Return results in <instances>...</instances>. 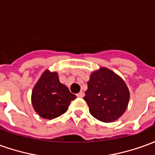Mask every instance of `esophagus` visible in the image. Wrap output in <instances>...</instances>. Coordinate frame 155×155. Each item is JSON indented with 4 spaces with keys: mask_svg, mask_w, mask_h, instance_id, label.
Segmentation results:
<instances>
[{
    "mask_svg": "<svg viewBox=\"0 0 155 155\" xmlns=\"http://www.w3.org/2000/svg\"><path fill=\"white\" fill-rule=\"evenodd\" d=\"M84 95H85V94H84V92H83V91H81V92H79L77 94V95H76V96H77V97H83V96H84Z\"/></svg>",
    "mask_w": 155,
    "mask_h": 155,
    "instance_id": "1",
    "label": "esophagus"
}]
</instances>
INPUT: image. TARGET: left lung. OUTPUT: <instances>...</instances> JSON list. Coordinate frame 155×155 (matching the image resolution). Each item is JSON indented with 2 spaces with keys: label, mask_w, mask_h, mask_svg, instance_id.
<instances>
[{
  "label": "left lung",
  "mask_w": 155,
  "mask_h": 155,
  "mask_svg": "<svg viewBox=\"0 0 155 155\" xmlns=\"http://www.w3.org/2000/svg\"><path fill=\"white\" fill-rule=\"evenodd\" d=\"M84 100L91 115L99 121L111 123L126 111L129 91L123 79L107 68L93 72Z\"/></svg>",
  "instance_id": "8db88e82"
}]
</instances>
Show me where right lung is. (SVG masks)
I'll return each mask as SVG.
<instances>
[{"instance_id": "add662e5", "label": "right lung", "mask_w": 155, "mask_h": 155, "mask_svg": "<svg viewBox=\"0 0 155 155\" xmlns=\"http://www.w3.org/2000/svg\"><path fill=\"white\" fill-rule=\"evenodd\" d=\"M76 96L59 82L58 74L46 70L38 81L32 93V107L45 119H54L64 113Z\"/></svg>"}]
</instances>
